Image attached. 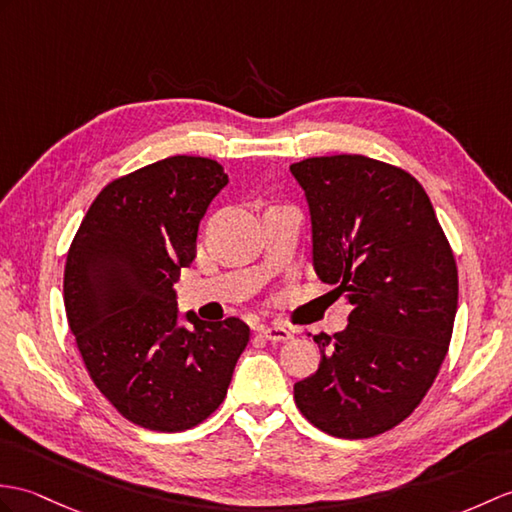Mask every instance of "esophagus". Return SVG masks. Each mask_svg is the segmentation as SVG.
<instances>
[{
  "label": "esophagus",
  "mask_w": 512,
  "mask_h": 512,
  "mask_svg": "<svg viewBox=\"0 0 512 512\" xmlns=\"http://www.w3.org/2000/svg\"><path fill=\"white\" fill-rule=\"evenodd\" d=\"M259 336L270 340V342H285V340H290L294 334H292V329H288L285 325H266V327H259Z\"/></svg>",
  "instance_id": "34e87169"
}]
</instances>
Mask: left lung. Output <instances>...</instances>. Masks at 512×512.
I'll return each instance as SVG.
<instances>
[{"mask_svg": "<svg viewBox=\"0 0 512 512\" xmlns=\"http://www.w3.org/2000/svg\"><path fill=\"white\" fill-rule=\"evenodd\" d=\"M312 218L320 281L338 285L349 325L318 334V371L294 384L305 419L371 438L419 406L441 368L458 310V268L430 196L406 170L362 154L290 165Z\"/></svg>", "mask_w": 512, "mask_h": 512, "instance_id": "left-lung-1", "label": "left lung"}]
</instances>
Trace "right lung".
<instances>
[{"label":"right lung","mask_w":512,"mask_h":512,"mask_svg":"<svg viewBox=\"0 0 512 512\" xmlns=\"http://www.w3.org/2000/svg\"><path fill=\"white\" fill-rule=\"evenodd\" d=\"M227 183L205 157L150 163L102 189L69 246L65 312L87 371L122 417L154 432L205 421L251 336L240 318L178 323L174 283Z\"/></svg>","instance_id":"right-lung-1"}]
</instances>
